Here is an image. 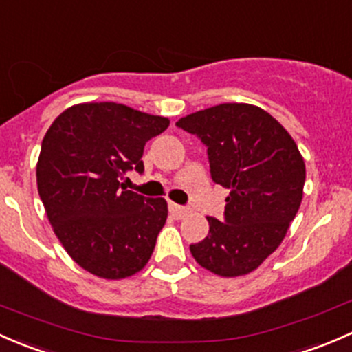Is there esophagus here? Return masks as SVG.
Wrapping results in <instances>:
<instances>
[{"label":"esophagus","mask_w":352,"mask_h":352,"mask_svg":"<svg viewBox=\"0 0 352 352\" xmlns=\"http://www.w3.org/2000/svg\"><path fill=\"white\" fill-rule=\"evenodd\" d=\"M169 212H171L176 219H183L186 213H190V208L183 205H176V203H169Z\"/></svg>","instance_id":"esophagus-1"}]
</instances>
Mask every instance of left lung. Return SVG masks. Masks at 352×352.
Here are the masks:
<instances>
[{"instance_id":"left-lung-1","label":"left lung","mask_w":352,"mask_h":352,"mask_svg":"<svg viewBox=\"0 0 352 352\" xmlns=\"http://www.w3.org/2000/svg\"><path fill=\"white\" fill-rule=\"evenodd\" d=\"M205 144L213 183L230 191L223 220L206 217L208 235L190 251L219 276L254 271L285 239L303 197L305 162L295 140L267 111L223 103L176 122Z\"/></svg>"}]
</instances>
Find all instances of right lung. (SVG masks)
Returning <instances> with one entry per match:
<instances>
[{
	"label": "right lung",
	"mask_w": 352,
	"mask_h": 352,
	"mask_svg": "<svg viewBox=\"0 0 352 352\" xmlns=\"http://www.w3.org/2000/svg\"><path fill=\"white\" fill-rule=\"evenodd\" d=\"M169 126L164 117L118 103H82L54 120L42 140L37 188L67 254L107 280H122L151 259L168 219L164 198L122 183L144 173V146Z\"/></svg>",
	"instance_id": "right-lung-1"
}]
</instances>
